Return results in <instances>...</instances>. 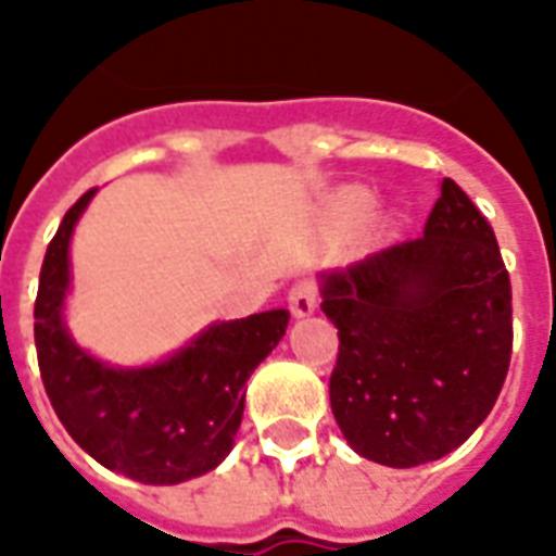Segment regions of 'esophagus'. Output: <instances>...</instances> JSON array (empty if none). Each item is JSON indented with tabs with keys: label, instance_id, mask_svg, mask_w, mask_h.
<instances>
[{
	"label": "esophagus",
	"instance_id": "34e87169",
	"mask_svg": "<svg viewBox=\"0 0 556 556\" xmlns=\"http://www.w3.org/2000/svg\"><path fill=\"white\" fill-rule=\"evenodd\" d=\"M289 309L294 318H306L318 309V286L312 279H300L289 291Z\"/></svg>",
	"mask_w": 556,
	"mask_h": 556
}]
</instances>
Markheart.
Segmentation results:
<instances>
[{
    "label": "heart",
    "mask_w": 556,
    "mask_h": 556,
    "mask_svg": "<svg viewBox=\"0 0 556 556\" xmlns=\"http://www.w3.org/2000/svg\"><path fill=\"white\" fill-rule=\"evenodd\" d=\"M374 197L365 191V188H348V191H341L330 205V217L336 226H344V229H351V226L362 224L368 212H371Z\"/></svg>",
    "instance_id": "heart-1"
}]
</instances>
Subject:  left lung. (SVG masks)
<instances>
[{
	"label": "left lung",
	"mask_w": 556,
	"mask_h": 556,
	"mask_svg": "<svg viewBox=\"0 0 556 556\" xmlns=\"http://www.w3.org/2000/svg\"><path fill=\"white\" fill-rule=\"evenodd\" d=\"M339 327L330 406L348 445L413 468L456 451L486 421L513 353V291L495 232L442 179L425 236L318 274Z\"/></svg>",
	"instance_id": "left-lung-1"
}]
</instances>
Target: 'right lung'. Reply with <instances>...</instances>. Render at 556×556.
<instances>
[{
  "instance_id": "obj_1",
  "label": "right lung",
  "mask_w": 556,
  "mask_h": 556,
  "mask_svg": "<svg viewBox=\"0 0 556 556\" xmlns=\"http://www.w3.org/2000/svg\"><path fill=\"white\" fill-rule=\"evenodd\" d=\"M97 194L79 197L49 241L35 300V344L52 409L100 466L150 486H174L224 463L232 451L244 386L289 327V309H270L205 327L174 356L117 368L70 336V238Z\"/></svg>"
}]
</instances>
